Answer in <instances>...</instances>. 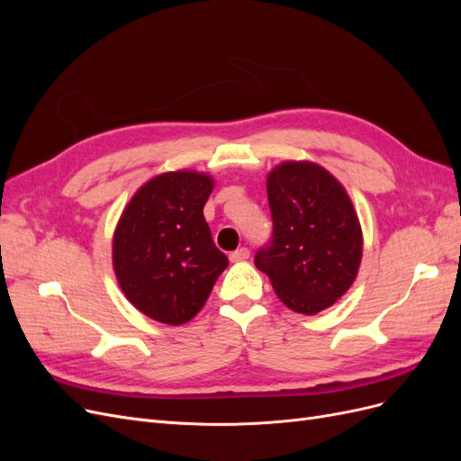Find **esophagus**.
I'll use <instances>...</instances> for the list:
<instances>
[{"label":"esophagus","mask_w":461,"mask_h":461,"mask_svg":"<svg viewBox=\"0 0 461 461\" xmlns=\"http://www.w3.org/2000/svg\"><path fill=\"white\" fill-rule=\"evenodd\" d=\"M249 258V249L246 246L234 249V252L230 254V261H246Z\"/></svg>","instance_id":"esophagus-1"}]
</instances>
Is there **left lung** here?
<instances>
[{"mask_svg":"<svg viewBox=\"0 0 461 461\" xmlns=\"http://www.w3.org/2000/svg\"><path fill=\"white\" fill-rule=\"evenodd\" d=\"M273 232L254 263L286 308L313 315L350 288L361 261V229L340 183L323 167L286 161L267 178Z\"/></svg>","mask_w":461,"mask_h":461,"instance_id":"left-lung-1","label":"left lung"}]
</instances>
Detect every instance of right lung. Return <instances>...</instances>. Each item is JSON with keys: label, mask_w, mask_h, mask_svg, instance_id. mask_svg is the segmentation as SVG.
Here are the masks:
<instances>
[{"label": "right lung", "mask_w": 461, "mask_h": 461, "mask_svg": "<svg viewBox=\"0 0 461 461\" xmlns=\"http://www.w3.org/2000/svg\"><path fill=\"white\" fill-rule=\"evenodd\" d=\"M213 190L207 175L151 178L124 209L113 236V267L124 296L148 317L183 325L209 298L229 259L203 219Z\"/></svg>", "instance_id": "1"}]
</instances>
